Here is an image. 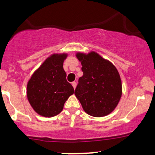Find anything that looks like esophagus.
Listing matches in <instances>:
<instances>
[{
	"instance_id": "1",
	"label": "esophagus",
	"mask_w": 155,
	"mask_h": 155,
	"mask_svg": "<svg viewBox=\"0 0 155 155\" xmlns=\"http://www.w3.org/2000/svg\"><path fill=\"white\" fill-rule=\"evenodd\" d=\"M71 84H72V86H73V87H74V89H75L76 87V83L75 82V81H74V82H72Z\"/></svg>"
}]
</instances>
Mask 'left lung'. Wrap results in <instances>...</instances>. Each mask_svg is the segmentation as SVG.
<instances>
[{
	"label": "left lung",
	"instance_id": "1",
	"mask_svg": "<svg viewBox=\"0 0 155 155\" xmlns=\"http://www.w3.org/2000/svg\"><path fill=\"white\" fill-rule=\"evenodd\" d=\"M76 57L81 62L83 71L75 90L76 97L87 114L107 116L116 108L122 93L117 68L94 51L77 52Z\"/></svg>",
	"mask_w": 155,
	"mask_h": 155
}]
</instances>
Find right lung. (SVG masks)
Masks as SVG:
<instances>
[{
  "label": "right lung",
  "instance_id": "right-lung-1",
  "mask_svg": "<svg viewBox=\"0 0 155 155\" xmlns=\"http://www.w3.org/2000/svg\"><path fill=\"white\" fill-rule=\"evenodd\" d=\"M67 53H54L43 62L27 84V97L33 109L44 117H53L63 111L74 92L63 69Z\"/></svg>",
  "mask_w": 155,
  "mask_h": 155
}]
</instances>
